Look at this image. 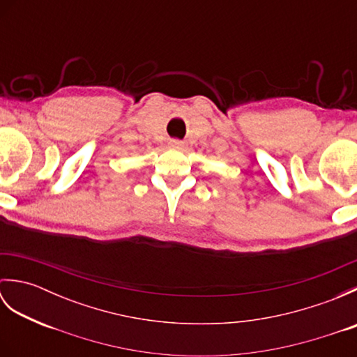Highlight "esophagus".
Instances as JSON below:
<instances>
[{
    "label": "esophagus",
    "instance_id": "34e87169",
    "mask_svg": "<svg viewBox=\"0 0 357 357\" xmlns=\"http://www.w3.org/2000/svg\"><path fill=\"white\" fill-rule=\"evenodd\" d=\"M169 146H170V149L179 150V149H183V142H181L179 139H172V141L169 142Z\"/></svg>",
    "mask_w": 357,
    "mask_h": 357
}]
</instances>
